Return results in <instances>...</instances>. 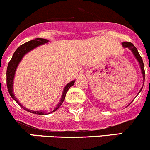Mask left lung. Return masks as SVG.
Here are the masks:
<instances>
[{
  "label": "left lung",
  "mask_w": 150,
  "mask_h": 150,
  "mask_svg": "<svg viewBox=\"0 0 150 150\" xmlns=\"http://www.w3.org/2000/svg\"><path fill=\"white\" fill-rule=\"evenodd\" d=\"M121 44H122V47H124V48L129 49V50H131V52H132V54H134V56H135V58H136V60H137V61H138V64H139V66H140V68H141V73H142V75H143V79H144H144H145L144 65V63H143L142 58H141V55H140L139 53H138V50H137L136 47H135V46H134L132 43H130V42H123V43H121ZM143 86H144V84H143ZM142 88H141V89H140V91H139V92H138V95L139 94L140 92H141V89H142Z\"/></svg>",
  "instance_id": "left-lung-1"
}]
</instances>
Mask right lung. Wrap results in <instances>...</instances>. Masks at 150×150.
Returning <instances> with one entry per match:
<instances>
[{"instance_id": "1", "label": "right lung", "mask_w": 150, "mask_h": 150, "mask_svg": "<svg viewBox=\"0 0 150 150\" xmlns=\"http://www.w3.org/2000/svg\"><path fill=\"white\" fill-rule=\"evenodd\" d=\"M49 42L48 40L43 38H35L34 40H32L30 41H28L26 43H23L22 45H21L20 47H18L16 50V51L14 52L13 55H12V59L9 61V64H8L7 67V70H6V85H7L8 91H9V95L11 96V97L17 102V103L20 105L21 107L25 110L26 111L29 112L33 113V114H37V115H46L47 113L45 112V111H43V110H40V111H33V110H29V109L26 108L18 101V99L16 98V97H15V95H14L13 92V83H14V78H15V74L16 72V69L18 68V66L19 64V63L21 62V61L22 60V58H23V56L26 54V53L29 52L30 51H32L33 50H34L36 47H39L40 45H43V44H45ZM75 81H72L69 82V83H67V85L64 87V90L62 92V96H61V100H60L59 103H58V105L56 106L54 110L53 111H52L51 112L56 111L58 110L60 107L61 106L62 103L64 102V99H65L66 94H67V91L69 90V89L75 83ZM49 114V113H48Z\"/></svg>"}]
</instances>
